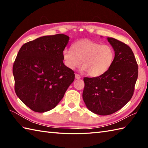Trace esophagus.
<instances>
[{"label":"esophagus","instance_id":"1","mask_svg":"<svg viewBox=\"0 0 148 148\" xmlns=\"http://www.w3.org/2000/svg\"><path fill=\"white\" fill-rule=\"evenodd\" d=\"M81 77V76H80L79 74H75V78H76V79H79Z\"/></svg>","mask_w":148,"mask_h":148}]
</instances>
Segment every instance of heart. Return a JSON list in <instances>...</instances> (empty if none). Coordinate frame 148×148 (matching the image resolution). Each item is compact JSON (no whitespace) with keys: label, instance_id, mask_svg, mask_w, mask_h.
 <instances>
[{"label":"heart","instance_id":"heart-1","mask_svg":"<svg viewBox=\"0 0 148 148\" xmlns=\"http://www.w3.org/2000/svg\"><path fill=\"white\" fill-rule=\"evenodd\" d=\"M115 53L108 45H101L90 40H81L74 42L72 49L65 48L62 51L64 65L74 69L82 64L83 71L92 77L105 74L114 60Z\"/></svg>","mask_w":148,"mask_h":148}]
</instances>
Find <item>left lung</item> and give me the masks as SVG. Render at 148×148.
Returning <instances> with one entry per match:
<instances>
[{
    "instance_id": "8db88e82",
    "label": "left lung",
    "mask_w": 148,
    "mask_h": 148,
    "mask_svg": "<svg viewBox=\"0 0 148 148\" xmlns=\"http://www.w3.org/2000/svg\"><path fill=\"white\" fill-rule=\"evenodd\" d=\"M108 40L115 53L111 67L102 76L83 79L84 103L90 111L103 116L114 113L129 102L138 77V65L132 49L112 37Z\"/></svg>"
}]
</instances>
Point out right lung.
<instances>
[{
  "label": "right lung",
  "mask_w": 148,
  "mask_h": 148,
  "mask_svg": "<svg viewBox=\"0 0 148 148\" xmlns=\"http://www.w3.org/2000/svg\"><path fill=\"white\" fill-rule=\"evenodd\" d=\"M69 37L46 36L21 47L12 67L14 90L32 111H48L57 106L73 82L74 72L63 62Z\"/></svg>",
  "instance_id": "add662e5"
}]
</instances>
